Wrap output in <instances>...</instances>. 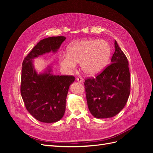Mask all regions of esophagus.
<instances>
[{
  "instance_id": "1",
  "label": "esophagus",
  "mask_w": 153,
  "mask_h": 153,
  "mask_svg": "<svg viewBox=\"0 0 153 153\" xmlns=\"http://www.w3.org/2000/svg\"><path fill=\"white\" fill-rule=\"evenodd\" d=\"M76 81L78 82H80V83H83V82H84V80H83L81 77H78L76 78Z\"/></svg>"
}]
</instances>
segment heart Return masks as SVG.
Masks as SVG:
<instances>
[{"label": "heart", "mask_w": 153, "mask_h": 153, "mask_svg": "<svg viewBox=\"0 0 153 153\" xmlns=\"http://www.w3.org/2000/svg\"><path fill=\"white\" fill-rule=\"evenodd\" d=\"M111 49L108 43L102 39H83L73 42L68 47V53L60 55L59 63L73 70L80 62L85 75L93 76L100 73L107 64Z\"/></svg>", "instance_id": "b5f03b06"}]
</instances>
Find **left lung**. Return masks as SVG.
Wrapping results in <instances>:
<instances>
[{"label":"left lung","mask_w":153,"mask_h":153,"mask_svg":"<svg viewBox=\"0 0 153 153\" xmlns=\"http://www.w3.org/2000/svg\"><path fill=\"white\" fill-rule=\"evenodd\" d=\"M111 64L95 78L85 80L88 108L98 119L110 118L124 107L130 93V74L126 55L115 40Z\"/></svg>","instance_id":"left-lung-1"}]
</instances>
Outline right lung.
Instances as JSON below:
<instances>
[{
    "label": "right lung",
    "instance_id": "obj_1",
    "mask_svg": "<svg viewBox=\"0 0 153 153\" xmlns=\"http://www.w3.org/2000/svg\"><path fill=\"white\" fill-rule=\"evenodd\" d=\"M65 39L64 36H56L41 40L22 63L21 95L27 110L40 122L52 123L62 118L69 87L75 78L54 75L50 66L44 72L38 73L33 60L51 52L56 53Z\"/></svg>",
    "mask_w": 153,
    "mask_h": 153
}]
</instances>
